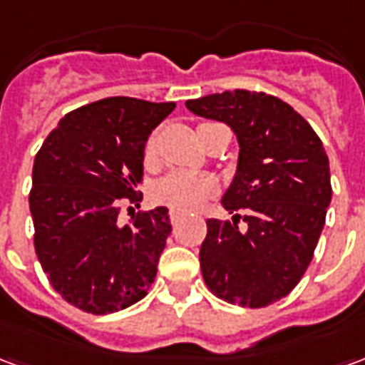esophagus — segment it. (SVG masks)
I'll use <instances>...</instances> for the list:
<instances>
[{"label": "esophagus", "instance_id": "obj_1", "mask_svg": "<svg viewBox=\"0 0 365 365\" xmlns=\"http://www.w3.org/2000/svg\"><path fill=\"white\" fill-rule=\"evenodd\" d=\"M182 217H183V213H180V211H170V221H172V225L182 221Z\"/></svg>", "mask_w": 365, "mask_h": 365}]
</instances>
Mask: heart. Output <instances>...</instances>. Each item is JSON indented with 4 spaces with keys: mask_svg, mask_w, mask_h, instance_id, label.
<instances>
[{
    "mask_svg": "<svg viewBox=\"0 0 365 365\" xmlns=\"http://www.w3.org/2000/svg\"><path fill=\"white\" fill-rule=\"evenodd\" d=\"M146 162H154L156 158V138L150 136L144 148ZM215 182L207 175L190 174V172H172L162 178L152 187V199L172 211L190 213L195 211L209 195H213Z\"/></svg>",
    "mask_w": 365,
    "mask_h": 365,
    "instance_id": "1",
    "label": "heart"
}]
</instances>
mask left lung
Masks as SVG:
<instances>
[{
	"label": "left lung",
	"instance_id": "left-lung-1",
	"mask_svg": "<svg viewBox=\"0 0 365 365\" xmlns=\"http://www.w3.org/2000/svg\"><path fill=\"white\" fill-rule=\"evenodd\" d=\"M227 123L238 138L235 180L222 207L232 221H207L199 250L207 287L227 303L268 307L285 297L313 260L330 205L329 156L313 127L279 97L235 90L185 101ZM245 210V231L237 229Z\"/></svg>",
	"mask_w": 365,
	"mask_h": 365
}]
</instances>
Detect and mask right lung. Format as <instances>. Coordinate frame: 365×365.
I'll list each match as a JSON object with an SVG mask.
<instances>
[{"mask_svg":"<svg viewBox=\"0 0 365 365\" xmlns=\"http://www.w3.org/2000/svg\"><path fill=\"white\" fill-rule=\"evenodd\" d=\"M174 107L99 99L64 115L36 154L29 193L36 258L52 287L86 313L135 305L156 277L168 209L138 211L125 225L119 211L143 199L144 144Z\"/></svg>","mask_w":365,"mask_h":365,"instance_id":"obj_1","label":"right lung"}]
</instances>
